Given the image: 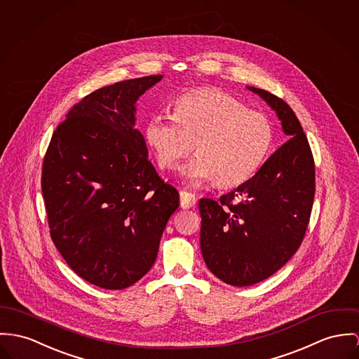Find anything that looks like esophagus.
Listing matches in <instances>:
<instances>
[{
	"mask_svg": "<svg viewBox=\"0 0 359 359\" xmlns=\"http://www.w3.org/2000/svg\"><path fill=\"white\" fill-rule=\"evenodd\" d=\"M195 203H196V198H195V195L193 193H189L186 190L180 191V206L183 209L194 208Z\"/></svg>",
	"mask_w": 359,
	"mask_h": 359,
	"instance_id": "esophagus-1",
	"label": "esophagus"
}]
</instances>
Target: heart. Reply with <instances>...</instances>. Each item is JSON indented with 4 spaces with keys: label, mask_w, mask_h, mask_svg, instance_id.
<instances>
[{
    "label": "heart",
    "mask_w": 359,
    "mask_h": 359,
    "mask_svg": "<svg viewBox=\"0 0 359 359\" xmlns=\"http://www.w3.org/2000/svg\"><path fill=\"white\" fill-rule=\"evenodd\" d=\"M144 138L157 164L173 170L196 143L199 153L182 168L191 184L219 179L225 187L250 180L265 163L273 127L266 114L213 88L186 93L173 102V116L156 113L144 128Z\"/></svg>",
    "instance_id": "obj_1"
}]
</instances>
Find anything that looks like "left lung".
Instances as JSON below:
<instances>
[{"mask_svg": "<svg viewBox=\"0 0 359 359\" xmlns=\"http://www.w3.org/2000/svg\"><path fill=\"white\" fill-rule=\"evenodd\" d=\"M248 88L276 111L288 140L233 191L199 199L205 264L235 287L257 284L290 261L304 241L316 191L314 160L298 117L269 91Z\"/></svg>", "mask_w": 359, "mask_h": 359, "instance_id": "left-lung-1", "label": "left lung"}]
</instances>
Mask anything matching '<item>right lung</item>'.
<instances>
[{"label": "right lung", "mask_w": 359, "mask_h": 359, "mask_svg": "<svg viewBox=\"0 0 359 359\" xmlns=\"http://www.w3.org/2000/svg\"><path fill=\"white\" fill-rule=\"evenodd\" d=\"M163 79L114 83L86 95L55 128L42 166L50 236L86 281L123 290L153 266L179 193L149 161L135 128L139 97Z\"/></svg>", "instance_id": "obj_1"}]
</instances>
